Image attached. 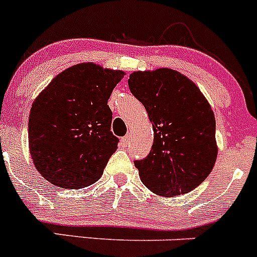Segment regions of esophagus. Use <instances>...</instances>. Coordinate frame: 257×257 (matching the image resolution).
<instances>
[{
	"instance_id": "34e87169",
	"label": "esophagus",
	"mask_w": 257,
	"mask_h": 257,
	"mask_svg": "<svg viewBox=\"0 0 257 257\" xmlns=\"http://www.w3.org/2000/svg\"><path fill=\"white\" fill-rule=\"evenodd\" d=\"M128 143H130V138H128V136H124V138L121 139V145L122 146H127V145H128Z\"/></svg>"
}]
</instances>
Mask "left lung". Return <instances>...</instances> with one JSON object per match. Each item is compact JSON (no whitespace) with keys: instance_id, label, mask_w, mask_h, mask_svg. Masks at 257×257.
<instances>
[{"instance_id":"8db88e82","label":"left lung","mask_w":257,"mask_h":257,"mask_svg":"<svg viewBox=\"0 0 257 257\" xmlns=\"http://www.w3.org/2000/svg\"><path fill=\"white\" fill-rule=\"evenodd\" d=\"M131 93L153 123L149 155L135 160L141 182L159 195L185 194L203 182L217 159L216 119L199 88L177 70L134 72Z\"/></svg>"}]
</instances>
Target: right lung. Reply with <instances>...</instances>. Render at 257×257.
Returning a JSON list of instances; mask_svg holds the SVG:
<instances>
[{
    "label": "right lung",
    "mask_w": 257,
    "mask_h": 257,
    "mask_svg": "<svg viewBox=\"0 0 257 257\" xmlns=\"http://www.w3.org/2000/svg\"><path fill=\"white\" fill-rule=\"evenodd\" d=\"M122 70L73 65L36 97L29 117V148L36 170L54 185L80 189L103 174L118 139L107 101Z\"/></svg>",
    "instance_id": "add662e5"
}]
</instances>
